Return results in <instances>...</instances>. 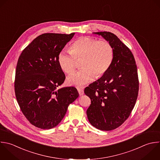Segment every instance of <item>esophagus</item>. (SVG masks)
<instances>
[{
  "mask_svg": "<svg viewBox=\"0 0 160 160\" xmlns=\"http://www.w3.org/2000/svg\"><path fill=\"white\" fill-rule=\"evenodd\" d=\"M78 92H79V94L80 96H82V95H83V94H84V90H83L82 89H81V88H78Z\"/></svg>",
  "mask_w": 160,
  "mask_h": 160,
  "instance_id": "esophagus-1",
  "label": "esophagus"
}]
</instances>
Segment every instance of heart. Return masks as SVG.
Instances as JSON below:
<instances>
[{
    "instance_id": "1",
    "label": "heart",
    "mask_w": 160,
    "mask_h": 160,
    "mask_svg": "<svg viewBox=\"0 0 160 160\" xmlns=\"http://www.w3.org/2000/svg\"><path fill=\"white\" fill-rule=\"evenodd\" d=\"M114 58V50L106 40L84 36L72 42L70 51H61L58 57L60 68L72 74L76 69L77 60L83 59L82 69L69 76L67 82L70 86L81 87L91 82L95 77L103 76L109 69Z\"/></svg>"
}]
</instances>
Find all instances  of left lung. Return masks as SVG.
<instances>
[{"label": "left lung", "mask_w": 160, "mask_h": 160, "mask_svg": "<svg viewBox=\"0 0 160 160\" xmlns=\"http://www.w3.org/2000/svg\"><path fill=\"white\" fill-rule=\"evenodd\" d=\"M93 34L111 43L114 58L108 71L84 89L91 101L86 114L92 126L111 131L120 126L134 108L139 91L137 66L131 51L115 34L106 31Z\"/></svg>", "instance_id": "left-lung-1"}]
</instances>
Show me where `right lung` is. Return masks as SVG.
I'll return each instance as SVG.
<instances>
[{
	"mask_svg": "<svg viewBox=\"0 0 160 160\" xmlns=\"http://www.w3.org/2000/svg\"><path fill=\"white\" fill-rule=\"evenodd\" d=\"M74 34H41L19 58L14 82L16 97L24 115L37 128L56 127L69 105L79 96L74 87L58 89L66 79L58 64V54Z\"/></svg>",
	"mask_w": 160,
	"mask_h": 160,
	"instance_id": "right-lung-1",
	"label": "right lung"
}]
</instances>
